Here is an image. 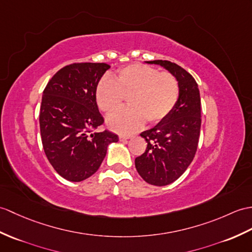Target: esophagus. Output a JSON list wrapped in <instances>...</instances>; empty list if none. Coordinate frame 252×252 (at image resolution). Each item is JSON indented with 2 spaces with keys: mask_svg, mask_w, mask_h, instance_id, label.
I'll list each match as a JSON object with an SVG mask.
<instances>
[{
  "mask_svg": "<svg viewBox=\"0 0 252 252\" xmlns=\"http://www.w3.org/2000/svg\"><path fill=\"white\" fill-rule=\"evenodd\" d=\"M128 138H131L130 135H124V134H121V135H119V140H120V142H126V140H127Z\"/></svg>",
  "mask_w": 252,
  "mask_h": 252,
  "instance_id": "1",
  "label": "esophagus"
}]
</instances>
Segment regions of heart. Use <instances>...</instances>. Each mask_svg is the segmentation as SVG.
I'll return each mask as SVG.
<instances>
[{"label":"heart","instance_id":"b5f03b06","mask_svg":"<svg viewBox=\"0 0 252 252\" xmlns=\"http://www.w3.org/2000/svg\"><path fill=\"white\" fill-rule=\"evenodd\" d=\"M179 96V86L172 74L145 64H131L119 69L115 81L102 79L95 89V102L106 115L119 109L125 97L130 108L109 116L107 126L120 133H132L144 125H155L169 115Z\"/></svg>","mask_w":252,"mask_h":252}]
</instances>
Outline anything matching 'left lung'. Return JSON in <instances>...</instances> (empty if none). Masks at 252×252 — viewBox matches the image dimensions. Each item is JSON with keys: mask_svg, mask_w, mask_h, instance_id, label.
Instances as JSON below:
<instances>
[{"mask_svg": "<svg viewBox=\"0 0 252 252\" xmlns=\"http://www.w3.org/2000/svg\"><path fill=\"white\" fill-rule=\"evenodd\" d=\"M171 73L179 86V96L167 117L140 133L147 148L135 159V167L146 183L166 186L178 179L196 153L201 130V97L192 75L166 60L146 61Z\"/></svg>", "mask_w": 252, "mask_h": 252, "instance_id": "8db88e82", "label": "left lung"}]
</instances>
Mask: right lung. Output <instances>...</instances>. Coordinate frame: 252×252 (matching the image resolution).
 Listing matches in <instances>:
<instances>
[{
  "mask_svg": "<svg viewBox=\"0 0 252 252\" xmlns=\"http://www.w3.org/2000/svg\"><path fill=\"white\" fill-rule=\"evenodd\" d=\"M106 63H74L58 71L43 92L39 127L47 159L64 179L83 181L101 166L118 136L93 132L104 119L95 102Z\"/></svg>",
  "mask_w": 252,
  "mask_h": 252,
  "instance_id": "1",
  "label": "right lung"
}]
</instances>
